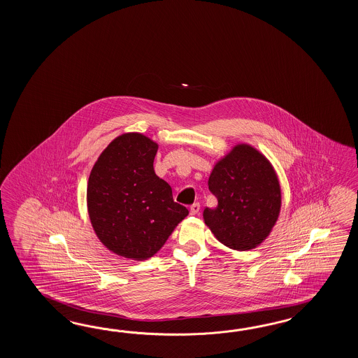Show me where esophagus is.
<instances>
[{
    "label": "esophagus",
    "mask_w": 358,
    "mask_h": 358,
    "mask_svg": "<svg viewBox=\"0 0 358 358\" xmlns=\"http://www.w3.org/2000/svg\"><path fill=\"white\" fill-rule=\"evenodd\" d=\"M198 211H199V203H193V205L190 206V215H197Z\"/></svg>",
    "instance_id": "esophagus-1"
}]
</instances>
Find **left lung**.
Masks as SVG:
<instances>
[{"instance_id": "1", "label": "left lung", "mask_w": 358, "mask_h": 358, "mask_svg": "<svg viewBox=\"0 0 358 358\" xmlns=\"http://www.w3.org/2000/svg\"><path fill=\"white\" fill-rule=\"evenodd\" d=\"M208 189L217 206L203 221L220 243L250 251L265 242L282 208V187L273 164L248 143H236L215 162Z\"/></svg>"}]
</instances>
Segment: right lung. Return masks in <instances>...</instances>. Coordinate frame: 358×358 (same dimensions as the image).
<instances>
[{
    "label": "right lung",
    "mask_w": 358,
    "mask_h": 358,
    "mask_svg": "<svg viewBox=\"0 0 358 358\" xmlns=\"http://www.w3.org/2000/svg\"><path fill=\"white\" fill-rule=\"evenodd\" d=\"M159 145L142 133L115 138L94 162L87 185V208L99 242L124 259L155 256L188 210L173 199L155 174Z\"/></svg>",
    "instance_id": "right-lung-1"
}]
</instances>
